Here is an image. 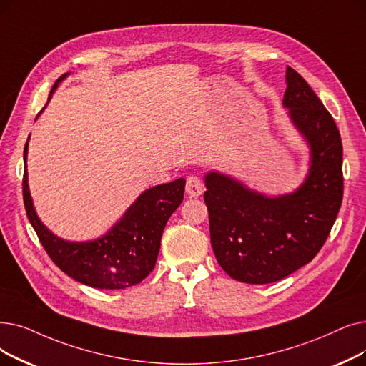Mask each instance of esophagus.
Returning a JSON list of instances; mask_svg holds the SVG:
<instances>
[{
  "instance_id": "1",
  "label": "esophagus",
  "mask_w": 366,
  "mask_h": 366,
  "mask_svg": "<svg viewBox=\"0 0 366 366\" xmlns=\"http://www.w3.org/2000/svg\"><path fill=\"white\" fill-rule=\"evenodd\" d=\"M204 185L199 177H188L185 184V192L189 197H197L203 193Z\"/></svg>"
}]
</instances>
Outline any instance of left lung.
<instances>
[{"label":"left lung","instance_id":"left-lung-1","mask_svg":"<svg viewBox=\"0 0 366 366\" xmlns=\"http://www.w3.org/2000/svg\"><path fill=\"white\" fill-rule=\"evenodd\" d=\"M284 107L311 149L308 177L295 193L267 197L218 172L204 177L211 245L233 280L269 284L310 263L342 203V142L320 99L296 70L285 71Z\"/></svg>","mask_w":366,"mask_h":366}]
</instances>
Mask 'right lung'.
<instances>
[{
  "label": "right lung",
  "instance_id": "obj_1",
  "mask_svg": "<svg viewBox=\"0 0 366 366\" xmlns=\"http://www.w3.org/2000/svg\"><path fill=\"white\" fill-rule=\"evenodd\" d=\"M61 76L51 89L49 99ZM28 142L24 149L22 192L31 226L52 262L73 280L94 289L119 290L145 280L155 266L162 234L170 215L184 200L185 179L147 189L104 236L89 242H69L44 227L31 200L26 173Z\"/></svg>",
  "mask_w": 366,
  "mask_h": 366
}]
</instances>
